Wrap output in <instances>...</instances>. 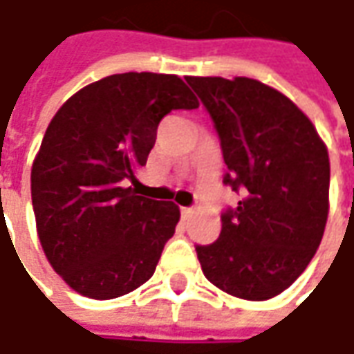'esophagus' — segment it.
I'll return each instance as SVG.
<instances>
[{"label":"esophagus","instance_id":"34e87169","mask_svg":"<svg viewBox=\"0 0 354 354\" xmlns=\"http://www.w3.org/2000/svg\"><path fill=\"white\" fill-rule=\"evenodd\" d=\"M191 216H193V209H187V207H183V209H181V218H183V221H189Z\"/></svg>","mask_w":354,"mask_h":354}]
</instances>
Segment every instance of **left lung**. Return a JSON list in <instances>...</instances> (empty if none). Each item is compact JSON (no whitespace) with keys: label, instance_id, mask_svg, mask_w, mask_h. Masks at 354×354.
Here are the masks:
<instances>
[{"label":"left lung","instance_id":"left-lung-1","mask_svg":"<svg viewBox=\"0 0 354 354\" xmlns=\"http://www.w3.org/2000/svg\"><path fill=\"white\" fill-rule=\"evenodd\" d=\"M211 112L228 173L244 197L223 214L221 236L197 246L205 278L248 301L288 290L319 248L331 165L311 120L260 80L187 76Z\"/></svg>","mask_w":354,"mask_h":354}]
</instances>
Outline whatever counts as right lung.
Here are the masks:
<instances>
[{
    "label": "right lung",
    "instance_id": "add662e5",
    "mask_svg": "<svg viewBox=\"0 0 354 354\" xmlns=\"http://www.w3.org/2000/svg\"><path fill=\"white\" fill-rule=\"evenodd\" d=\"M177 75L124 73L80 88L48 124L31 167L37 234L48 264L90 299L153 276L179 207L133 193L161 118L197 108Z\"/></svg>",
    "mask_w": 354,
    "mask_h": 354
}]
</instances>
